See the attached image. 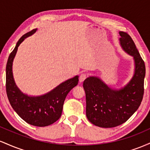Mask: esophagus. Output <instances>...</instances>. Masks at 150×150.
<instances>
[{
	"mask_svg": "<svg viewBox=\"0 0 150 150\" xmlns=\"http://www.w3.org/2000/svg\"><path fill=\"white\" fill-rule=\"evenodd\" d=\"M86 77H87V76H86L85 74H84V73L81 74V75H80V77H79V82H80V83L83 82L86 79Z\"/></svg>",
	"mask_w": 150,
	"mask_h": 150,
	"instance_id": "34e87169",
	"label": "esophagus"
}]
</instances>
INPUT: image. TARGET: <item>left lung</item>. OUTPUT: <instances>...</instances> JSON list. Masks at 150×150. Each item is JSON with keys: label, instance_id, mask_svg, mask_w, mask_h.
<instances>
[{"label": "left lung", "instance_id": "left-lung-1", "mask_svg": "<svg viewBox=\"0 0 150 150\" xmlns=\"http://www.w3.org/2000/svg\"><path fill=\"white\" fill-rule=\"evenodd\" d=\"M119 43L134 60V74L127 85L113 89L99 77L89 76L83 82L86 94V116L92 124L113 128L123 124L139 108L144 94L145 65L128 34L119 32Z\"/></svg>", "mask_w": 150, "mask_h": 150}]
</instances>
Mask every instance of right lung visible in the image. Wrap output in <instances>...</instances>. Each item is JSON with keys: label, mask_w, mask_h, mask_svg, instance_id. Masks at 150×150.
Here are the masks:
<instances>
[{"label": "right lung", "mask_w": 150, "mask_h": 150, "mask_svg": "<svg viewBox=\"0 0 150 150\" xmlns=\"http://www.w3.org/2000/svg\"><path fill=\"white\" fill-rule=\"evenodd\" d=\"M37 30V29H34L22 36L8 57L6 65V92L10 105L20 118L30 125L44 127L53 124L59 119L65 97L78 84L79 76L76 75L65 80L50 92L40 96L28 95L18 88L13 77V61L18 46Z\"/></svg>", "instance_id": "add662e5"}]
</instances>
